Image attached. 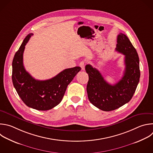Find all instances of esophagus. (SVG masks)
<instances>
[{
  "instance_id": "1",
  "label": "esophagus",
  "mask_w": 153,
  "mask_h": 153,
  "mask_svg": "<svg viewBox=\"0 0 153 153\" xmlns=\"http://www.w3.org/2000/svg\"><path fill=\"white\" fill-rule=\"evenodd\" d=\"M79 66L81 67L82 70H85V62L84 61L80 62L79 64Z\"/></svg>"
}]
</instances>
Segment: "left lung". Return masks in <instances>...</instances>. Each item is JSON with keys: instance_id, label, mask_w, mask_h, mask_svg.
<instances>
[{"instance_id": "left-lung-1", "label": "left lung", "mask_w": 153, "mask_h": 153, "mask_svg": "<svg viewBox=\"0 0 153 153\" xmlns=\"http://www.w3.org/2000/svg\"><path fill=\"white\" fill-rule=\"evenodd\" d=\"M116 51L124 55V75L115 85L108 83L100 71L88 64L85 67L89 80L86 86L90 102L103 111L115 110L129 102L139 82V59L128 37L120 33L117 36Z\"/></svg>"}]
</instances>
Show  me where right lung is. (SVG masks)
I'll return each instance as SVG.
<instances>
[{
	"instance_id": "obj_1",
	"label": "right lung",
	"mask_w": 153,
	"mask_h": 153,
	"mask_svg": "<svg viewBox=\"0 0 153 153\" xmlns=\"http://www.w3.org/2000/svg\"><path fill=\"white\" fill-rule=\"evenodd\" d=\"M32 35L33 33L26 36L14 55L12 64L13 83L26 106L38 111H48L61 103L68 85L81 68L75 67L65 69L54 77L45 80L35 79L26 71L23 62L25 45Z\"/></svg>"
}]
</instances>
